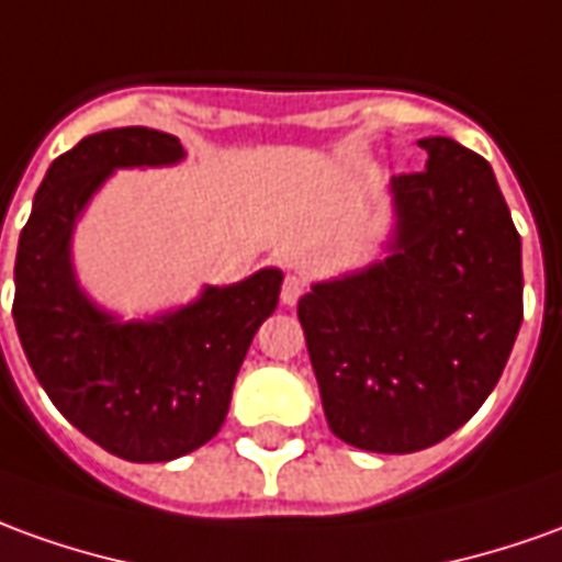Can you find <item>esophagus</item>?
<instances>
[{
    "label": "esophagus",
    "mask_w": 562,
    "mask_h": 562,
    "mask_svg": "<svg viewBox=\"0 0 562 562\" xmlns=\"http://www.w3.org/2000/svg\"><path fill=\"white\" fill-rule=\"evenodd\" d=\"M305 293V281L300 274H288L284 278V288H281V303L284 305H296L303 300Z\"/></svg>",
    "instance_id": "esophagus-1"
}]
</instances>
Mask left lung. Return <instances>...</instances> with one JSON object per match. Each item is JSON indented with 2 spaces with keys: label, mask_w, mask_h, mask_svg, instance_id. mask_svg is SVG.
Returning <instances> with one entry per match:
<instances>
[{
  "label": "left lung",
  "mask_w": 562,
  "mask_h": 562,
  "mask_svg": "<svg viewBox=\"0 0 562 562\" xmlns=\"http://www.w3.org/2000/svg\"><path fill=\"white\" fill-rule=\"evenodd\" d=\"M428 168L394 177V254L315 284L300 324L330 431L358 450L416 452L490 397L524 321L520 235L490 161L419 140Z\"/></svg>",
  "instance_id": "8db88e82"
}]
</instances>
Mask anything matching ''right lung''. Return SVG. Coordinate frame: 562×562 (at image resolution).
<instances>
[{
    "mask_svg": "<svg viewBox=\"0 0 562 562\" xmlns=\"http://www.w3.org/2000/svg\"><path fill=\"white\" fill-rule=\"evenodd\" d=\"M183 143L153 127L91 134L54 158L33 199L14 262V324L52 404L81 435L127 462L199 450L229 413L232 385L284 274L262 269L153 324H115L81 296L69 232L112 168L170 165Z\"/></svg>",
    "mask_w": 562,
    "mask_h": 562,
    "instance_id": "right-lung-1",
    "label": "right lung"
}]
</instances>
